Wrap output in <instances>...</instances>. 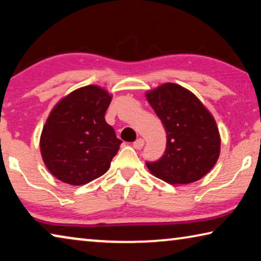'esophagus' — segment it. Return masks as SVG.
Wrapping results in <instances>:
<instances>
[{
	"instance_id": "34e87169",
	"label": "esophagus",
	"mask_w": 261,
	"mask_h": 261,
	"mask_svg": "<svg viewBox=\"0 0 261 261\" xmlns=\"http://www.w3.org/2000/svg\"><path fill=\"white\" fill-rule=\"evenodd\" d=\"M143 144H144L143 139H138V140H136V141L133 143V147L135 148V149H141V148L143 147Z\"/></svg>"
}]
</instances>
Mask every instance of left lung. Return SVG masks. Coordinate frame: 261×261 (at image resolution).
<instances>
[{
    "label": "left lung",
    "mask_w": 261,
    "mask_h": 261,
    "mask_svg": "<svg viewBox=\"0 0 261 261\" xmlns=\"http://www.w3.org/2000/svg\"><path fill=\"white\" fill-rule=\"evenodd\" d=\"M146 98L167 132V148L161 159L147 168L169 184L198 181L217 162L220 135L214 117L189 90L166 83L148 91Z\"/></svg>",
    "instance_id": "1"
}]
</instances>
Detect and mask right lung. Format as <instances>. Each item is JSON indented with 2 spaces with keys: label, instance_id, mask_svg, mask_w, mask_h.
<instances>
[{
  "label": "right lung",
  "instance_id": "obj_1",
  "mask_svg": "<svg viewBox=\"0 0 261 261\" xmlns=\"http://www.w3.org/2000/svg\"><path fill=\"white\" fill-rule=\"evenodd\" d=\"M112 95L102 87H80L59 100L43 127L39 147L52 175L83 186L110 169L121 140L105 120Z\"/></svg>",
  "mask_w": 261,
  "mask_h": 261
}]
</instances>
